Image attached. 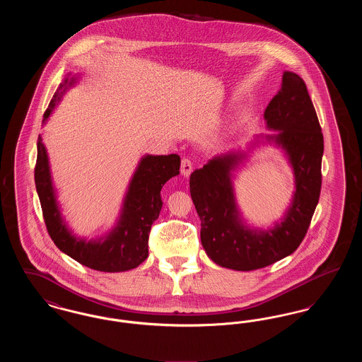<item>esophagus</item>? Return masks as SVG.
Segmentation results:
<instances>
[{"label":"esophagus","mask_w":362,"mask_h":362,"mask_svg":"<svg viewBox=\"0 0 362 362\" xmlns=\"http://www.w3.org/2000/svg\"><path fill=\"white\" fill-rule=\"evenodd\" d=\"M192 171V163L189 158H183L182 164H180V173L183 176H189V173Z\"/></svg>","instance_id":"34e87169"}]
</instances>
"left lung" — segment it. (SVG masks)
Segmentation results:
<instances>
[{
    "instance_id": "8db88e82",
    "label": "left lung",
    "mask_w": 362,
    "mask_h": 362,
    "mask_svg": "<svg viewBox=\"0 0 362 362\" xmlns=\"http://www.w3.org/2000/svg\"><path fill=\"white\" fill-rule=\"evenodd\" d=\"M267 127L289 156L296 177L292 206L269 230L244 226L238 211L230 171L244 156L211 158L189 176V192L201 218V241L207 257L221 267L250 272L293 254L304 240L322 189V127L304 80L292 71L282 76L281 89L266 107Z\"/></svg>"
}]
</instances>
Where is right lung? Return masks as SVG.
I'll use <instances>...</instances> for the list:
<instances>
[{"label": "right lung", "mask_w": 362, "mask_h": 362, "mask_svg": "<svg viewBox=\"0 0 362 362\" xmlns=\"http://www.w3.org/2000/svg\"><path fill=\"white\" fill-rule=\"evenodd\" d=\"M74 80L66 78L52 96L45 111L43 122L50 117L52 108ZM180 157L177 155L145 156L134 173L124 198L118 225L103 240L77 239L64 223L55 201L49 158L42 137H37V157L35 164V185L47 232L54 244L70 258L89 269L117 273L132 270L148 258V240L152 224L157 220L163 201L161 187L179 173Z\"/></svg>", "instance_id": "right-lung-1"}]
</instances>
